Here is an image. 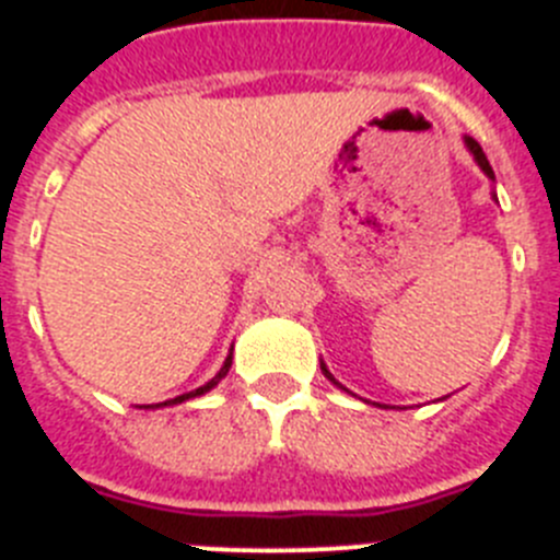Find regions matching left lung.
Returning <instances> with one entry per match:
<instances>
[{
  "mask_svg": "<svg viewBox=\"0 0 560 560\" xmlns=\"http://www.w3.org/2000/svg\"><path fill=\"white\" fill-rule=\"evenodd\" d=\"M465 145L471 148V153H474V160H477V165L482 167V171L488 173V176H491V179H493V167H491V162H488V156H485L482 148H479V142H477V140H471V137H465ZM323 370H325V368H323ZM325 375H328V378L334 381V384H339V381H336L334 375L328 373V370H325Z\"/></svg>",
  "mask_w": 560,
  "mask_h": 560,
  "instance_id": "8db88e82",
  "label": "left lung"
}]
</instances>
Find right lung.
Segmentation results:
<instances>
[{
    "label": "right lung",
    "instance_id": "1",
    "mask_svg": "<svg viewBox=\"0 0 560 560\" xmlns=\"http://www.w3.org/2000/svg\"><path fill=\"white\" fill-rule=\"evenodd\" d=\"M230 364H232V353L226 355V361H224V368L219 370V375H215V378H210L205 384V387H199V389H192V393H185V395H179V398H173V400H165V404H156V407H171V404H182V400H187V398H196V395H205L207 389H212L215 387V384H219L221 378H224L226 373H230Z\"/></svg>",
    "mask_w": 560,
    "mask_h": 560
}]
</instances>
